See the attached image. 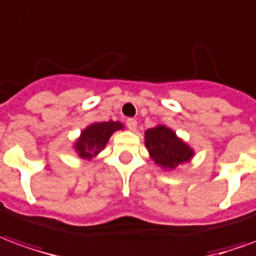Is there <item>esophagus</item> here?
Segmentation results:
<instances>
[{
	"mask_svg": "<svg viewBox=\"0 0 256 256\" xmlns=\"http://www.w3.org/2000/svg\"><path fill=\"white\" fill-rule=\"evenodd\" d=\"M126 126H128L132 132H134V130L137 128V120H136V119H128V120H126Z\"/></svg>",
	"mask_w": 256,
	"mask_h": 256,
	"instance_id": "esophagus-1",
	"label": "esophagus"
}]
</instances>
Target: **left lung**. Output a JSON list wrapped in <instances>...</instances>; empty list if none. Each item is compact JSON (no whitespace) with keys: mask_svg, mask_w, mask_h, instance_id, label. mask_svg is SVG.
<instances>
[{"mask_svg":"<svg viewBox=\"0 0 256 256\" xmlns=\"http://www.w3.org/2000/svg\"><path fill=\"white\" fill-rule=\"evenodd\" d=\"M145 146L150 159L164 170H174L194 155L192 148L164 124H158L145 132Z\"/></svg>","mask_w":256,"mask_h":256,"instance_id":"1","label":"left lung"}]
</instances>
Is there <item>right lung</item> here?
<instances>
[{
    "label": "right lung",
    "instance_id": "add662e5",
    "mask_svg": "<svg viewBox=\"0 0 256 256\" xmlns=\"http://www.w3.org/2000/svg\"><path fill=\"white\" fill-rule=\"evenodd\" d=\"M122 128V123L114 122V120L93 123L80 133V137L74 145V150L80 159L89 160L106 148V142L112 134Z\"/></svg>",
    "mask_w": 256,
    "mask_h": 256
}]
</instances>
